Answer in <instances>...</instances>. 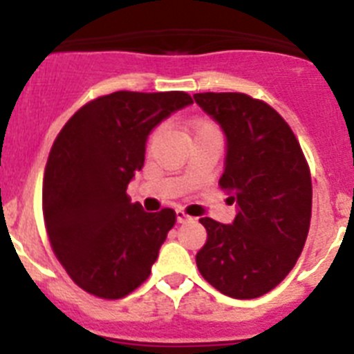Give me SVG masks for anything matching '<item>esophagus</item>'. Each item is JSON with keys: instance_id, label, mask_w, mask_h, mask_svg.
<instances>
[{"instance_id": "esophagus-1", "label": "esophagus", "mask_w": 354, "mask_h": 354, "mask_svg": "<svg viewBox=\"0 0 354 354\" xmlns=\"http://www.w3.org/2000/svg\"><path fill=\"white\" fill-rule=\"evenodd\" d=\"M175 218H177V223H187V221H192V220H193L192 216L184 214L183 211H177V212H175Z\"/></svg>"}]
</instances>
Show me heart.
Returning <instances> with one entry per match:
<instances>
[{"label": "heart", "mask_w": 354, "mask_h": 354, "mask_svg": "<svg viewBox=\"0 0 354 354\" xmlns=\"http://www.w3.org/2000/svg\"><path fill=\"white\" fill-rule=\"evenodd\" d=\"M207 131H216V127L211 126V124H207V122H202V124H198V126L195 127V134L207 133Z\"/></svg>", "instance_id": "obj_1"}]
</instances>
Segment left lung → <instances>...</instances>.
<instances>
[{
    "instance_id": "1",
    "label": "left lung",
    "mask_w": 354,
    "mask_h": 354,
    "mask_svg": "<svg viewBox=\"0 0 354 354\" xmlns=\"http://www.w3.org/2000/svg\"><path fill=\"white\" fill-rule=\"evenodd\" d=\"M193 99L227 138L220 186L237 209L230 225L200 220L207 241L196 266L225 296L259 298L289 274L305 246L312 214L308 165L287 122L266 102L246 93Z\"/></svg>"
}]
</instances>
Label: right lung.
Listing matches in <instances>:
<instances>
[{"mask_svg": "<svg viewBox=\"0 0 354 354\" xmlns=\"http://www.w3.org/2000/svg\"><path fill=\"white\" fill-rule=\"evenodd\" d=\"M189 104L184 92H113L77 109L53 143L44 220L53 252L86 292L118 299L149 278L175 212L131 204L127 184L152 129Z\"/></svg>", "mask_w": 354, "mask_h": 354, "instance_id": "1", "label": "right lung"}]
</instances>
